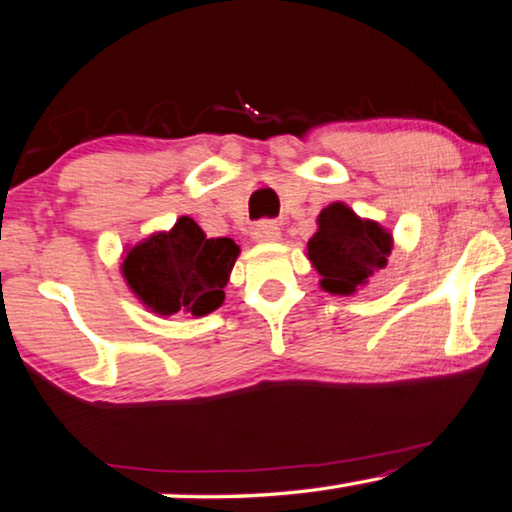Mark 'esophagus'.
Listing matches in <instances>:
<instances>
[{"instance_id": "1", "label": "esophagus", "mask_w": 512, "mask_h": 512, "mask_svg": "<svg viewBox=\"0 0 512 512\" xmlns=\"http://www.w3.org/2000/svg\"><path fill=\"white\" fill-rule=\"evenodd\" d=\"M251 238L256 242H277L281 238V231L274 221H261V224H256L254 231H251Z\"/></svg>"}]
</instances>
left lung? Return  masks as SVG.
I'll use <instances>...</instances> for the list:
<instances>
[{
	"label": "left lung",
	"instance_id": "8db88e82",
	"mask_svg": "<svg viewBox=\"0 0 512 512\" xmlns=\"http://www.w3.org/2000/svg\"><path fill=\"white\" fill-rule=\"evenodd\" d=\"M316 224V233L307 242V258L321 274L318 284L325 293L353 295L388 265L392 233L379 221L358 217L346 203H330Z\"/></svg>",
	"mask_w": 512,
	"mask_h": 512
}]
</instances>
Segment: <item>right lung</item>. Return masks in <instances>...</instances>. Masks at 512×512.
Masks as SVG:
<instances>
[{
	"instance_id": "right-lung-1",
	"label": "right lung",
	"mask_w": 512,
	"mask_h": 512,
	"mask_svg": "<svg viewBox=\"0 0 512 512\" xmlns=\"http://www.w3.org/2000/svg\"><path fill=\"white\" fill-rule=\"evenodd\" d=\"M240 256L231 238H207L191 217L147 235L122 254L131 293L159 316H207L224 305V286Z\"/></svg>"
}]
</instances>
